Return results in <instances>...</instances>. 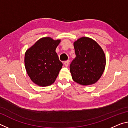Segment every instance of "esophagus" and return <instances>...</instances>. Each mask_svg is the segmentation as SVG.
Here are the masks:
<instances>
[{"instance_id":"1","label":"esophagus","mask_w":128,"mask_h":128,"mask_svg":"<svg viewBox=\"0 0 128 128\" xmlns=\"http://www.w3.org/2000/svg\"><path fill=\"white\" fill-rule=\"evenodd\" d=\"M69 63V60H67V61L64 62V66H66V67L68 66Z\"/></svg>"}]
</instances>
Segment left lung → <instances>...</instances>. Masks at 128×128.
<instances>
[{
  "label": "left lung",
  "mask_w": 128,
  "mask_h": 128,
  "mask_svg": "<svg viewBox=\"0 0 128 128\" xmlns=\"http://www.w3.org/2000/svg\"><path fill=\"white\" fill-rule=\"evenodd\" d=\"M76 58L70 65L73 81L82 85H90L98 81L106 66V56L94 40L81 37L73 43Z\"/></svg>",
  "instance_id": "8db88e82"
}]
</instances>
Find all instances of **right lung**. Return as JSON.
I'll return each instance as SVG.
<instances>
[{"mask_svg":"<svg viewBox=\"0 0 128 128\" xmlns=\"http://www.w3.org/2000/svg\"><path fill=\"white\" fill-rule=\"evenodd\" d=\"M60 42V40L42 38L26 51V70L32 81L37 85H51L59 74L62 64L55 50Z\"/></svg>","mask_w":128,"mask_h":128,"instance_id":"obj_1","label":"right lung"}]
</instances>
